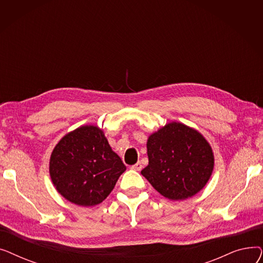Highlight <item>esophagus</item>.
Returning <instances> with one entry per match:
<instances>
[{
    "label": "esophagus",
    "instance_id": "obj_1",
    "mask_svg": "<svg viewBox=\"0 0 263 263\" xmlns=\"http://www.w3.org/2000/svg\"><path fill=\"white\" fill-rule=\"evenodd\" d=\"M130 168L133 170V171H136V172H140L142 170V163L141 162H137L134 165H132Z\"/></svg>",
    "mask_w": 263,
    "mask_h": 263
}]
</instances>
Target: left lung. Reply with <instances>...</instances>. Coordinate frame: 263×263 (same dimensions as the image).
Listing matches in <instances>:
<instances>
[{"label":"left lung","mask_w":263,"mask_h":263,"mask_svg":"<svg viewBox=\"0 0 263 263\" xmlns=\"http://www.w3.org/2000/svg\"><path fill=\"white\" fill-rule=\"evenodd\" d=\"M147 155L149 162L141 174L171 200H184L197 194L214 168V155L208 141L181 122H168L150 134Z\"/></svg>","instance_id":"left-lung-1"}]
</instances>
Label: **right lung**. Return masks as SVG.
<instances>
[{
  "label": "right lung",
  "instance_id": "add662e5",
  "mask_svg": "<svg viewBox=\"0 0 263 263\" xmlns=\"http://www.w3.org/2000/svg\"><path fill=\"white\" fill-rule=\"evenodd\" d=\"M126 166L104 132L86 124L67 133L54 147L49 164L53 185L74 204L91 206L113 191Z\"/></svg>",
  "mask_w": 263,
  "mask_h": 263
}]
</instances>
